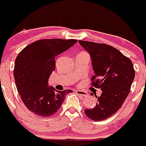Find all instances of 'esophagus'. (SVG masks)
Returning a JSON list of instances; mask_svg holds the SVG:
<instances>
[{
    "label": "esophagus",
    "mask_w": 146,
    "mask_h": 146,
    "mask_svg": "<svg viewBox=\"0 0 146 146\" xmlns=\"http://www.w3.org/2000/svg\"><path fill=\"white\" fill-rule=\"evenodd\" d=\"M76 92V94H78V95H80V97H88V92H86L85 91H82V90H76L75 91Z\"/></svg>",
    "instance_id": "obj_1"
}]
</instances>
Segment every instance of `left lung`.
<instances>
[{"label":"left lung","instance_id":"left-lung-1","mask_svg":"<svg viewBox=\"0 0 146 146\" xmlns=\"http://www.w3.org/2000/svg\"><path fill=\"white\" fill-rule=\"evenodd\" d=\"M90 54L95 76L92 86L102 90L98 102L85 114L93 121H103L115 114L130 92L135 70L131 61L111 46L88 41H78Z\"/></svg>","mask_w":146,"mask_h":146}]
</instances>
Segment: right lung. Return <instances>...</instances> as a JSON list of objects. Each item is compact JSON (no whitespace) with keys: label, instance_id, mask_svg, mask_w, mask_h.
I'll return each instance as SVG.
<instances>
[{"label":"right lung","instance_id":"1","mask_svg":"<svg viewBox=\"0 0 146 146\" xmlns=\"http://www.w3.org/2000/svg\"><path fill=\"white\" fill-rule=\"evenodd\" d=\"M76 39L37 40L22 50L15 62L14 78L22 101L29 111L40 117L54 115L71 90H56L48 87L55 70V58L74 45Z\"/></svg>","mask_w":146,"mask_h":146}]
</instances>
